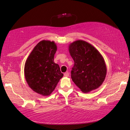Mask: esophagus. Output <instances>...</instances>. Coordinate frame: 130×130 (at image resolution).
I'll list each match as a JSON object with an SVG mask.
<instances>
[{"mask_svg":"<svg viewBox=\"0 0 130 130\" xmlns=\"http://www.w3.org/2000/svg\"><path fill=\"white\" fill-rule=\"evenodd\" d=\"M69 76V73L68 72H65V73H64V76L65 77H68Z\"/></svg>","mask_w":130,"mask_h":130,"instance_id":"1","label":"esophagus"}]
</instances>
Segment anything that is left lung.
<instances>
[{
	"label": "left lung",
	"mask_w": 130,
	"mask_h": 130,
	"mask_svg": "<svg viewBox=\"0 0 130 130\" xmlns=\"http://www.w3.org/2000/svg\"><path fill=\"white\" fill-rule=\"evenodd\" d=\"M69 52L74 62L71 77L81 91L88 93L101 86L106 76L107 67L100 53L83 40L70 43Z\"/></svg>",
	"instance_id": "8db88e82"
}]
</instances>
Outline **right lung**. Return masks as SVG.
I'll return each mask as SVG.
<instances>
[{
	"instance_id": "right-lung-1",
	"label": "right lung",
	"mask_w": 130,
	"mask_h": 130,
	"mask_svg": "<svg viewBox=\"0 0 130 130\" xmlns=\"http://www.w3.org/2000/svg\"><path fill=\"white\" fill-rule=\"evenodd\" d=\"M57 47L54 41L42 40L34 47L26 61L24 73L32 91L46 96L51 94L63 74L54 62Z\"/></svg>"
}]
</instances>
